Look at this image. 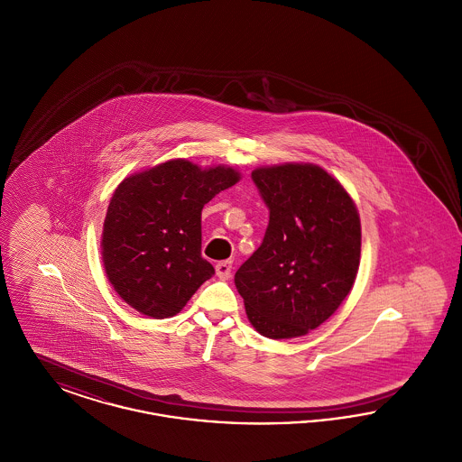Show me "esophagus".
Instances as JSON below:
<instances>
[{"instance_id": "1", "label": "esophagus", "mask_w": 462, "mask_h": 462, "mask_svg": "<svg viewBox=\"0 0 462 462\" xmlns=\"http://www.w3.org/2000/svg\"><path fill=\"white\" fill-rule=\"evenodd\" d=\"M217 275L220 277L221 281L230 279V275H232V262L225 260V262H220V263L217 264Z\"/></svg>"}]
</instances>
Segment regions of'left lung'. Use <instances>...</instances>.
<instances>
[{
    "label": "left lung",
    "instance_id": "left-lung-1",
    "mask_svg": "<svg viewBox=\"0 0 462 462\" xmlns=\"http://www.w3.org/2000/svg\"><path fill=\"white\" fill-rule=\"evenodd\" d=\"M270 220L236 287L264 337L305 336L352 291L360 264V217L343 185L317 164L286 162L251 173Z\"/></svg>",
    "mask_w": 462,
    "mask_h": 462
}]
</instances>
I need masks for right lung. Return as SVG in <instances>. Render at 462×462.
I'll return each instance as SVG.
<instances>
[{
    "mask_svg": "<svg viewBox=\"0 0 462 462\" xmlns=\"http://www.w3.org/2000/svg\"><path fill=\"white\" fill-rule=\"evenodd\" d=\"M239 171L173 159L125 178L110 199L102 262L116 292L136 311L168 319L181 311L215 268L200 256V213Z\"/></svg>",
    "mask_w": 462,
    "mask_h": 462,
    "instance_id": "right-lung-1",
    "label": "right lung"
}]
</instances>
